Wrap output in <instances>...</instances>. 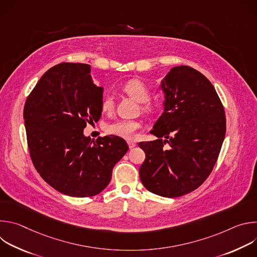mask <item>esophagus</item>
I'll return each mask as SVG.
<instances>
[{
	"label": "esophagus",
	"instance_id": "1",
	"mask_svg": "<svg viewBox=\"0 0 257 257\" xmlns=\"http://www.w3.org/2000/svg\"><path fill=\"white\" fill-rule=\"evenodd\" d=\"M128 146H129L130 150H131V149H134L135 146H136V143L133 142V141H128Z\"/></svg>",
	"mask_w": 257,
	"mask_h": 257
}]
</instances>
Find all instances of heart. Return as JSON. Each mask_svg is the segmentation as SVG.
Returning <instances> with one entry per match:
<instances>
[{"mask_svg": "<svg viewBox=\"0 0 257 257\" xmlns=\"http://www.w3.org/2000/svg\"><path fill=\"white\" fill-rule=\"evenodd\" d=\"M122 91L141 103V109L146 114H152L155 112L156 105L150 101L151 90L142 80L133 78L125 82L122 86ZM101 111L105 114H111L115 109V99L112 95H105L100 102ZM142 127V124L138 120H118L111 124L106 125L105 131L121 137L126 140H132L135 138L137 131Z\"/></svg>", "mask_w": 257, "mask_h": 257, "instance_id": "1", "label": "heart"}]
</instances>
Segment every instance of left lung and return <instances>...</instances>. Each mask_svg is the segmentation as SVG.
Wrapping results in <instances>:
<instances>
[{
    "mask_svg": "<svg viewBox=\"0 0 257 257\" xmlns=\"http://www.w3.org/2000/svg\"><path fill=\"white\" fill-rule=\"evenodd\" d=\"M161 86L164 113L151 131L158 139L139 142L145 153L139 177L152 193L174 198L197 189L211 173L226 116L213 85L189 66L172 68Z\"/></svg>",
    "mask_w": 257,
    "mask_h": 257,
    "instance_id": "left-lung-1",
    "label": "left lung"
}]
</instances>
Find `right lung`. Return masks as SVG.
I'll return each instance as SVG.
<instances>
[{
  "label": "right lung",
  "mask_w": 257,
  "mask_h": 257,
  "mask_svg": "<svg viewBox=\"0 0 257 257\" xmlns=\"http://www.w3.org/2000/svg\"><path fill=\"white\" fill-rule=\"evenodd\" d=\"M89 73L87 64L52 67L27 96L23 111L34 168L54 189L72 197L101 192L128 151L121 137L91 140L83 134L86 124L101 116L103 88L93 84Z\"/></svg>",
  "instance_id": "1"
}]
</instances>
